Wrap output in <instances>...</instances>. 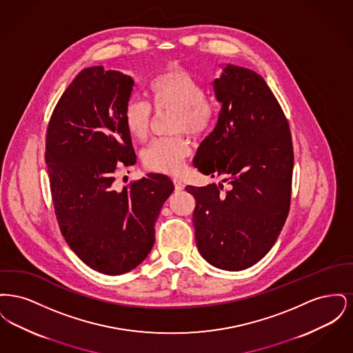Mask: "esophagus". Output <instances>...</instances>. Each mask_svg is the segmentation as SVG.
<instances>
[{
  "label": "esophagus",
  "instance_id": "1",
  "mask_svg": "<svg viewBox=\"0 0 353 353\" xmlns=\"http://www.w3.org/2000/svg\"><path fill=\"white\" fill-rule=\"evenodd\" d=\"M173 183H174V189H176V192H181V190H184L185 185L183 184L180 180L174 179V180H173Z\"/></svg>",
  "mask_w": 353,
  "mask_h": 353
}]
</instances>
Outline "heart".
<instances>
[{"mask_svg": "<svg viewBox=\"0 0 353 353\" xmlns=\"http://www.w3.org/2000/svg\"><path fill=\"white\" fill-rule=\"evenodd\" d=\"M153 110L160 114L173 111V131L192 136L203 134L213 119V104L205 99L201 83L184 68L173 66L157 75L150 85ZM123 121L130 134L145 141L151 130L152 110L147 101L130 98L123 108ZM190 154L189 141L183 136L153 141L143 153V163L152 172L179 174Z\"/></svg>", "mask_w": 353, "mask_h": 353, "instance_id": "obj_1", "label": "heart"}]
</instances>
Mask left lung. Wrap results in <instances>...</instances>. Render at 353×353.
Returning <instances> with one entry per match:
<instances>
[{
    "mask_svg": "<svg viewBox=\"0 0 353 353\" xmlns=\"http://www.w3.org/2000/svg\"><path fill=\"white\" fill-rule=\"evenodd\" d=\"M221 104L214 130L193 164L223 185H188L194 196L199 252L217 269L239 271L261 261L282 232L290 200L294 151L288 121L265 79L225 65L212 82Z\"/></svg>",
    "mask_w": 353,
    "mask_h": 353,
    "instance_id": "obj_1",
    "label": "left lung"
}]
</instances>
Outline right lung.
Instances as JSON below:
<instances>
[{
	"label": "right lung",
	"instance_id": "right-lung-1",
	"mask_svg": "<svg viewBox=\"0 0 353 353\" xmlns=\"http://www.w3.org/2000/svg\"><path fill=\"white\" fill-rule=\"evenodd\" d=\"M134 79L103 66L83 68L51 115L46 165L59 229L87 266L120 275L151 252L154 223L174 190L165 174L147 173L115 189L120 165H134L131 134L123 121Z\"/></svg>",
	"mask_w": 353,
	"mask_h": 353
}]
</instances>
